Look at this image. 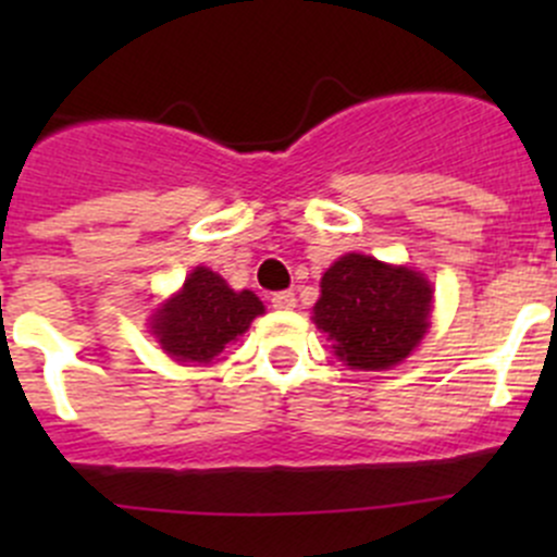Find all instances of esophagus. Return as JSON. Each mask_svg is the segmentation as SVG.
I'll list each match as a JSON object with an SVG mask.
<instances>
[{
	"label": "esophagus",
	"instance_id": "esophagus-1",
	"mask_svg": "<svg viewBox=\"0 0 557 557\" xmlns=\"http://www.w3.org/2000/svg\"><path fill=\"white\" fill-rule=\"evenodd\" d=\"M272 307L274 310H280V312H285V310H294L296 307V296L290 294V290H280V294H272Z\"/></svg>",
	"mask_w": 557,
	"mask_h": 557
}]
</instances>
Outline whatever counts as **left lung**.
<instances>
[{
  "instance_id": "8db88e82",
  "label": "left lung",
  "mask_w": 557,
  "mask_h": 557,
  "mask_svg": "<svg viewBox=\"0 0 557 557\" xmlns=\"http://www.w3.org/2000/svg\"><path fill=\"white\" fill-rule=\"evenodd\" d=\"M431 307L434 288L420 272L347 252L320 280L312 320L345 367L383 372L420 345Z\"/></svg>"
}]
</instances>
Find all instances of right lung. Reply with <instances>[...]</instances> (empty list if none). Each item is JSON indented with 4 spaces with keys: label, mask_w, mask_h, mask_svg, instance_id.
<instances>
[{
    "label": "right lung",
    "mask_w": 557,
    "mask_h": 557,
    "mask_svg": "<svg viewBox=\"0 0 557 557\" xmlns=\"http://www.w3.org/2000/svg\"><path fill=\"white\" fill-rule=\"evenodd\" d=\"M258 314H263V305L252 290L228 288L221 274L196 267L183 288L150 318V331L174 361L207 367L250 329Z\"/></svg>",
    "instance_id": "1"
}]
</instances>
